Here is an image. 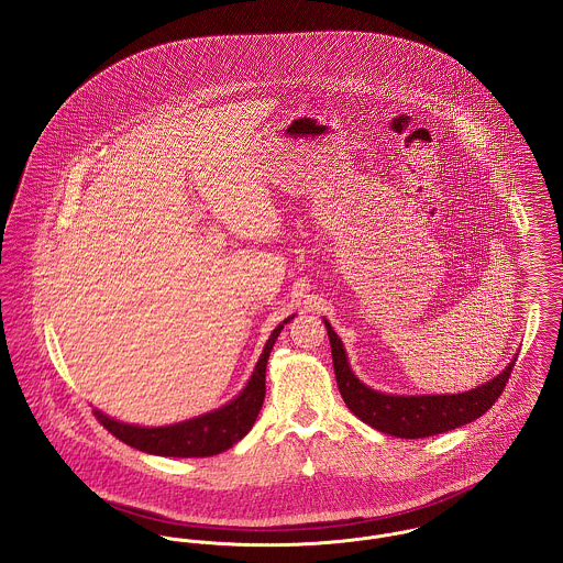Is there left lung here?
<instances>
[{
  "mask_svg": "<svg viewBox=\"0 0 563 563\" xmlns=\"http://www.w3.org/2000/svg\"><path fill=\"white\" fill-rule=\"evenodd\" d=\"M325 321V319H323ZM330 335L333 372L338 380L340 396L351 408L355 417L374 430L396 435V438H428L435 433L462 428L465 423L483 417L504 391L510 372L515 367L512 360L506 365L494 380L453 396H387L378 394L364 385L349 367L346 351L335 335V331L325 321Z\"/></svg>",
  "mask_w": 563,
  "mask_h": 563,
  "instance_id": "8db88e82",
  "label": "left lung"
}]
</instances>
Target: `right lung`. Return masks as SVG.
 I'll return each mask as SVG.
<instances>
[{
	"mask_svg": "<svg viewBox=\"0 0 563 563\" xmlns=\"http://www.w3.org/2000/svg\"><path fill=\"white\" fill-rule=\"evenodd\" d=\"M291 319H294V314L269 333L264 353L251 374V380L242 389V394L232 399L230 404H225L212 412H206L196 419L166 426V428H137V426L119 423V421L106 417L100 410H93V415L114 438H119L121 442L130 444L142 453L162 455V457L219 455L233 446L238 440H242L253 428V423L264 406L267 357L272 353V346H274L278 333Z\"/></svg>",
	"mask_w": 563,
	"mask_h": 563,
	"instance_id": "1",
	"label": "right lung"
}]
</instances>
